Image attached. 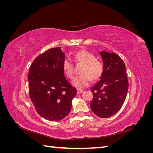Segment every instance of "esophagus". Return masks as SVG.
<instances>
[{
    "label": "esophagus",
    "instance_id": "obj_1",
    "mask_svg": "<svg viewBox=\"0 0 153 153\" xmlns=\"http://www.w3.org/2000/svg\"><path fill=\"white\" fill-rule=\"evenodd\" d=\"M83 91L82 89H77V94H81L82 92H83Z\"/></svg>",
    "mask_w": 153,
    "mask_h": 153
}]
</instances>
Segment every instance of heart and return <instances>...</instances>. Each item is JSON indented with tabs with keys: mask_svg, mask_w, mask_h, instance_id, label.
Returning <instances> with one entry per match:
<instances>
[{
	"mask_svg": "<svg viewBox=\"0 0 153 153\" xmlns=\"http://www.w3.org/2000/svg\"><path fill=\"white\" fill-rule=\"evenodd\" d=\"M75 63H82L80 73L72 82V84L78 89H82L89 85L91 79L96 80L102 75L104 71V64L100 60L97 59L95 55L87 50H80L73 56ZM62 69L65 75L72 79L74 76V63L69 58L64 59L62 62Z\"/></svg>",
	"mask_w": 153,
	"mask_h": 153,
	"instance_id": "1",
	"label": "heart"
}]
</instances>
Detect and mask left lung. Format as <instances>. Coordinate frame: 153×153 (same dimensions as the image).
<instances>
[{
	"mask_svg": "<svg viewBox=\"0 0 153 153\" xmlns=\"http://www.w3.org/2000/svg\"><path fill=\"white\" fill-rule=\"evenodd\" d=\"M104 64L101 80L92 87L91 108L96 115L108 118L121 109L126 98L128 81L123 59L114 53L100 52Z\"/></svg>",
	"mask_w": 153,
	"mask_h": 153,
	"instance_id": "1",
	"label": "left lung"
}]
</instances>
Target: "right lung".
I'll return each mask as SVG.
<instances>
[{
    "mask_svg": "<svg viewBox=\"0 0 153 153\" xmlns=\"http://www.w3.org/2000/svg\"><path fill=\"white\" fill-rule=\"evenodd\" d=\"M64 54L61 47L50 48L38 55L29 69V96L36 112L50 121L64 119L71 109L76 89L64 75Z\"/></svg>",
    "mask_w": 153,
    "mask_h": 153,
    "instance_id": "obj_1",
    "label": "right lung"
}]
</instances>
